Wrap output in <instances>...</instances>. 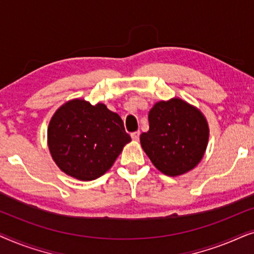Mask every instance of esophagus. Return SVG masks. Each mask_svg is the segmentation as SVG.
I'll return each instance as SVG.
<instances>
[{
  "label": "esophagus",
  "instance_id": "34e87169",
  "mask_svg": "<svg viewBox=\"0 0 254 254\" xmlns=\"http://www.w3.org/2000/svg\"><path fill=\"white\" fill-rule=\"evenodd\" d=\"M130 136H131V138H133V141H138V138H140V131H134V133H131L130 134Z\"/></svg>",
  "mask_w": 254,
  "mask_h": 254
}]
</instances>
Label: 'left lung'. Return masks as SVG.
<instances>
[{"mask_svg":"<svg viewBox=\"0 0 254 254\" xmlns=\"http://www.w3.org/2000/svg\"><path fill=\"white\" fill-rule=\"evenodd\" d=\"M149 130L141 145L162 173L177 177L199 164L206 151L209 128L200 110L180 98L161 100L149 112Z\"/></svg>","mask_w":254,"mask_h":254,"instance_id":"left-lung-1","label":"left lung"}]
</instances>
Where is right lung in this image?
<instances>
[{
	"mask_svg": "<svg viewBox=\"0 0 254 254\" xmlns=\"http://www.w3.org/2000/svg\"><path fill=\"white\" fill-rule=\"evenodd\" d=\"M131 138L119 114L102 103L91 105L71 99L59 107L47 129V143L55 164L83 182L109 171Z\"/></svg>",
	"mask_w": 254,
	"mask_h": 254,
	"instance_id": "add662e5",
	"label": "right lung"
}]
</instances>
